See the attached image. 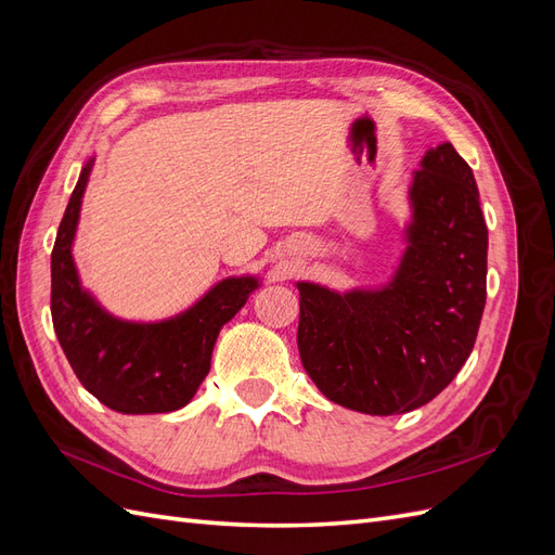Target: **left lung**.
<instances>
[{
    "instance_id": "8db88e82",
    "label": "left lung",
    "mask_w": 555,
    "mask_h": 555,
    "mask_svg": "<svg viewBox=\"0 0 555 555\" xmlns=\"http://www.w3.org/2000/svg\"><path fill=\"white\" fill-rule=\"evenodd\" d=\"M418 166L389 280L345 292L296 282L308 375L328 400L373 416L412 412L447 389L486 304L489 229L473 169L451 143L430 147Z\"/></svg>"
}]
</instances>
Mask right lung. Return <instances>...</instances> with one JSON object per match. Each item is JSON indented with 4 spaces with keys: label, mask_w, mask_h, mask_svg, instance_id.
<instances>
[{
    "label": "right lung",
    "mask_w": 555,
    "mask_h": 555,
    "mask_svg": "<svg viewBox=\"0 0 555 555\" xmlns=\"http://www.w3.org/2000/svg\"><path fill=\"white\" fill-rule=\"evenodd\" d=\"M94 157L82 164L50 255V312L57 340L80 384L120 414H162L188 405L210 371L222 326L261 287L259 275H229L182 312L131 322L108 312L82 287L74 261Z\"/></svg>",
    "instance_id": "obj_1"
}]
</instances>
